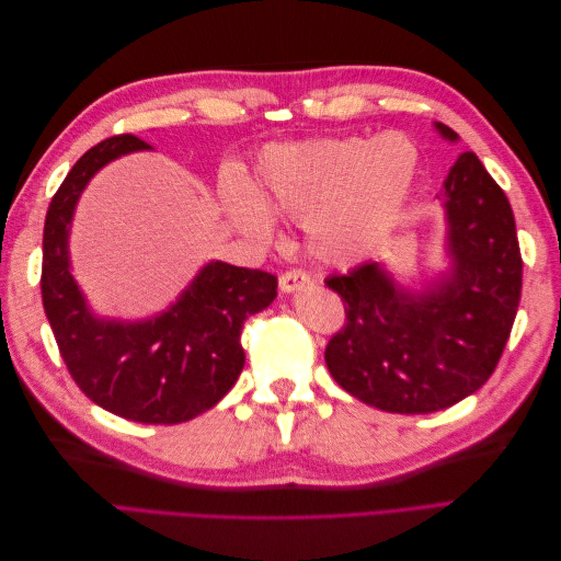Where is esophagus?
Segmentation results:
<instances>
[{
  "label": "esophagus",
  "mask_w": 561,
  "mask_h": 561,
  "mask_svg": "<svg viewBox=\"0 0 561 561\" xmlns=\"http://www.w3.org/2000/svg\"><path fill=\"white\" fill-rule=\"evenodd\" d=\"M278 285H280L283 293H297V290H301V287L311 285V276L304 274V271L290 268V271H285V274H280Z\"/></svg>",
  "instance_id": "34e87169"
}]
</instances>
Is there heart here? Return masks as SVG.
Wrapping results in <instances>:
<instances>
[{
    "instance_id": "1",
    "label": "heart",
    "mask_w": 561,
    "mask_h": 561,
    "mask_svg": "<svg viewBox=\"0 0 561 561\" xmlns=\"http://www.w3.org/2000/svg\"><path fill=\"white\" fill-rule=\"evenodd\" d=\"M419 168V147L400 130L276 145L260 159V194L239 182L227 206L252 236L271 231V215L307 225L313 260L353 266L398 227Z\"/></svg>"
}]
</instances>
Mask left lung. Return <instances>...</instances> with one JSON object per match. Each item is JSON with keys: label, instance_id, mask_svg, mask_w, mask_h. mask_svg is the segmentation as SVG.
<instances>
[{"label": "left lung", "instance_id": "left-lung-1", "mask_svg": "<svg viewBox=\"0 0 561 561\" xmlns=\"http://www.w3.org/2000/svg\"><path fill=\"white\" fill-rule=\"evenodd\" d=\"M449 142L458 135L435 122ZM437 201L449 268L423 290L367 262L330 276L346 325L325 348L334 381L390 414H431L461 402L494 375L522 295V254L511 201L482 161L463 151Z\"/></svg>", "mask_w": 561, "mask_h": 561}]
</instances>
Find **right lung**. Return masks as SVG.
I'll return each mask as SVG.
<instances>
[{
	"label": "right lung",
	"mask_w": 561,
	"mask_h": 561,
	"mask_svg": "<svg viewBox=\"0 0 561 561\" xmlns=\"http://www.w3.org/2000/svg\"><path fill=\"white\" fill-rule=\"evenodd\" d=\"M147 149L135 135H114L67 173L44 222L42 299L62 360L87 398L128 421L171 426L229 393L245 365L243 322L276 299L278 278L208 262L157 316L133 322L95 316L70 264L77 201L100 168Z\"/></svg>",
	"instance_id": "right-lung-1"
}]
</instances>
